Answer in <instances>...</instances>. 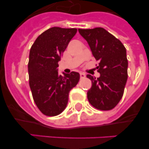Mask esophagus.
Segmentation results:
<instances>
[{
    "mask_svg": "<svg viewBox=\"0 0 149 149\" xmlns=\"http://www.w3.org/2000/svg\"><path fill=\"white\" fill-rule=\"evenodd\" d=\"M80 77H81V79L85 78L86 77V74L83 73V72H80Z\"/></svg>",
    "mask_w": 149,
    "mask_h": 149,
    "instance_id": "obj_1",
    "label": "esophagus"
}]
</instances>
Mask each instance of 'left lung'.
Returning a JSON list of instances; mask_svg holds the SVG:
<instances>
[{
  "label": "left lung",
  "instance_id": "1",
  "mask_svg": "<svg viewBox=\"0 0 149 149\" xmlns=\"http://www.w3.org/2000/svg\"><path fill=\"white\" fill-rule=\"evenodd\" d=\"M78 31L99 62L97 68L100 77L86 75L92 81V87L87 92L89 102L98 110H112L122 99L127 80L125 48L120 40L102 27L78 29Z\"/></svg>",
  "mask_w": 149,
  "mask_h": 149
}]
</instances>
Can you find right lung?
Masks as SVG:
<instances>
[{
    "label": "right lung",
    "instance_id": "obj_1",
    "mask_svg": "<svg viewBox=\"0 0 149 149\" xmlns=\"http://www.w3.org/2000/svg\"><path fill=\"white\" fill-rule=\"evenodd\" d=\"M76 28L54 27L39 35L29 55V84L34 102L44 115L54 116L65 110L71 89L80 79L79 73L60 75L58 62Z\"/></svg>",
    "mask_w": 149,
    "mask_h": 149
}]
</instances>
